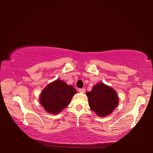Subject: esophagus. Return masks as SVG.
Segmentation results:
<instances>
[{"mask_svg":"<svg viewBox=\"0 0 153 153\" xmlns=\"http://www.w3.org/2000/svg\"><path fill=\"white\" fill-rule=\"evenodd\" d=\"M85 88H80V89H79V91L80 92V93H85Z\"/></svg>","mask_w":153,"mask_h":153,"instance_id":"34e87169","label":"esophagus"}]
</instances>
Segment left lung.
I'll use <instances>...</instances> for the list:
<instances>
[{
	"label": "left lung",
	"mask_w": 153,
	"mask_h": 153,
	"mask_svg": "<svg viewBox=\"0 0 153 153\" xmlns=\"http://www.w3.org/2000/svg\"><path fill=\"white\" fill-rule=\"evenodd\" d=\"M90 108L100 117L110 115L118 106L119 100L116 92L111 87L98 83L91 91L87 92Z\"/></svg>",
	"instance_id": "8db88e82"
}]
</instances>
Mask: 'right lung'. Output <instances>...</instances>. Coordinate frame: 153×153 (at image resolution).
Instances as JSON below:
<instances>
[{"label": "right lung", "instance_id": "obj_1", "mask_svg": "<svg viewBox=\"0 0 153 153\" xmlns=\"http://www.w3.org/2000/svg\"><path fill=\"white\" fill-rule=\"evenodd\" d=\"M76 89L65 81L57 79L42 91L39 102L48 113L58 114L69 105Z\"/></svg>", "mask_w": 153, "mask_h": 153}]
</instances>
